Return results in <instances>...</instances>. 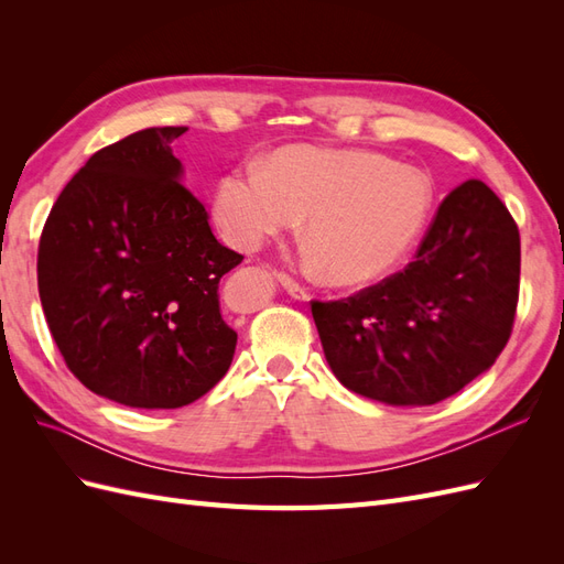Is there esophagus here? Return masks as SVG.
Returning <instances> with one entry per match:
<instances>
[{
	"mask_svg": "<svg viewBox=\"0 0 564 564\" xmlns=\"http://www.w3.org/2000/svg\"><path fill=\"white\" fill-rule=\"evenodd\" d=\"M280 284L286 289L289 294H292L294 299H299V301H305L308 299V292H305V289L294 280V278H289V275H280Z\"/></svg>",
	"mask_w": 564,
	"mask_h": 564,
	"instance_id": "esophagus-1",
	"label": "esophagus"
}]
</instances>
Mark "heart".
Listing matches in <instances>:
<instances>
[{"label":"heart","instance_id":"heart-1","mask_svg":"<svg viewBox=\"0 0 564 564\" xmlns=\"http://www.w3.org/2000/svg\"><path fill=\"white\" fill-rule=\"evenodd\" d=\"M433 207V181L421 169L379 152L289 145L218 181L214 216L242 251L294 228L336 286L367 284L395 268L421 235Z\"/></svg>","mask_w":564,"mask_h":564}]
</instances>
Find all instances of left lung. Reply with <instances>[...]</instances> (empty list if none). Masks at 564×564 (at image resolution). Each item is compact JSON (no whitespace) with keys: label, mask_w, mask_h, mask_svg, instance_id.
I'll list each match as a JSON object with an SVG mask.
<instances>
[{"label":"left lung","mask_w":564,"mask_h":564,"mask_svg":"<svg viewBox=\"0 0 564 564\" xmlns=\"http://www.w3.org/2000/svg\"><path fill=\"white\" fill-rule=\"evenodd\" d=\"M520 292V232L482 181L442 199L414 261L340 301H313L334 377L392 406L452 398L506 348Z\"/></svg>","instance_id":"left-lung-1"}]
</instances>
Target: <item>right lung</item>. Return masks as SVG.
Listing matches in <instances>:
<instances>
[{"label": "right lung", "mask_w": 564, "mask_h": 564, "mask_svg": "<svg viewBox=\"0 0 564 564\" xmlns=\"http://www.w3.org/2000/svg\"><path fill=\"white\" fill-rule=\"evenodd\" d=\"M185 131L152 127L98 150L63 187L40 240V299L67 369L135 409L199 400L237 346L218 282L245 256L216 240L181 183L172 143Z\"/></svg>", "instance_id": "add662e5"}]
</instances>
